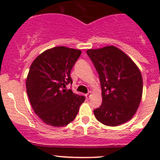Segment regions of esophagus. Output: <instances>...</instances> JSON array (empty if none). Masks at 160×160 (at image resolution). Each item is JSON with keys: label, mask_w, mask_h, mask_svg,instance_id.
<instances>
[{"label": "esophagus", "mask_w": 160, "mask_h": 160, "mask_svg": "<svg viewBox=\"0 0 160 160\" xmlns=\"http://www.w3.org/2000/svg\"><path fill=\"white\" fill-rule=\"evenodd\" d=\"M91 95H92L91 92H88V93L86 94V98H88V99H89L90 97H91Z\"/></svg>", "instance_id": "1"}]
</instances>
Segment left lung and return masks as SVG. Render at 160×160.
<instances>
[{"mask_svg":"<svg viewBox=\"0 0 160 160\" xmlns=\"http://www.w3.org/2000/svg\"><path fill=\"white\" fill-rule=\"evenodd\" d=\"M87 53L99 74L102 90V104L93 111L96 118L108 126L128 122L142 96V77L138 67L114 46L88 49Z\"/></svg>","mask_w":160,"mask_h":160,"instance_id":"left-lung-1","label":"left lung"}]
</instances>
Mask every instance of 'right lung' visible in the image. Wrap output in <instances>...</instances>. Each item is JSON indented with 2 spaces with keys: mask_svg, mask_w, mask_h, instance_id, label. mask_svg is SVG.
I'll use <instances>...</instances> for the list:
<instances>
[{
  "mask_svg": "<svg viewBox=\"0 0 160 160\" xmlns=\"http://www.w3.org/2000/svg\"><path fill=\"white\" fill-rule=\"evenodd\" d=\"M81 54L79 49L57 46L38 55L26 78L28 99L35 114L50 126L62 127L74 120L85 101L71 90L70 71Z\"/></svg>",
  "mask_w": 160,
  "mask_h": 160,
  "instance_id": "right-lung-1",
  "label": "right lung"
}]
</instances>
